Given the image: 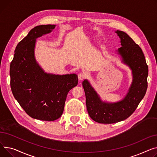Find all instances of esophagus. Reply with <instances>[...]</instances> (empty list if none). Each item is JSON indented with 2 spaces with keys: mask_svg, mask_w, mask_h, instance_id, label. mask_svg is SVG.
<instances>
[{
  "mask_svg": "<svg viewBox=\"0 0 157 157\" xmlns=\"http://www.w3.org/2000/svg\"><path fill=\"white\" fill-rule=\"evenodd\" d=\"M86 77V73H80L78 75V78L79 81H82L84 80Z\"/></svg>",
  "mask_w": 157,
  "mask_h": 157,
  "instance_id": "obj_1",
  "label": "esophagus"
}]
</instances>
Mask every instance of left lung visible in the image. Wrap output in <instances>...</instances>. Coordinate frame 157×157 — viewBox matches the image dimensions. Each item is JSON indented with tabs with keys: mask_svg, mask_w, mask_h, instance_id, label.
Listing matches in <instances>:
<instances>
[{
	"mask_svg": "<svg viewBox=\"0 0 157 157\" xmlns=\"http://www.w3.org/2000/svg\"><path fill=\"white\" fill-rule=\"evenodd\" d=\"M122 47L117 52L122 62L132 70V82L125 98L116 103H106L101 99L87 80L82 82L86 106L90 117L101 124H113L129 117L144 98L148 87V67L142 49L126 33L117 30Z\"/></svg>",
	"mask_w": 157,
	"mask_h": 157,
	"instance_id": "8db88e82",
	"label": "left lung"
}]
</instances>
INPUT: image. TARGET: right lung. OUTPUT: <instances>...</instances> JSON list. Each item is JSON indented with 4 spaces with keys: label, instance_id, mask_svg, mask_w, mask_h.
<instances>
[{
    "label": "right lung",
    "instance_id": "add662e5",
    "mask_svg": "<svg viewBox=\"0 0 157 157\" xmlns=\"http://www.w3.org/2000/svg\"><path fill=\"white\" fill-rule=\"evenodd\" d=\"M55 26L34 27L17 44L10 64L14 98L30 117L44 121H54L61 116L68 92L78 84L76 74L45 73L35 58L36 39L51 33Z\"/></svg>",
    "mask_w": 157,
    "mask_h": 157
}]
</instances>
